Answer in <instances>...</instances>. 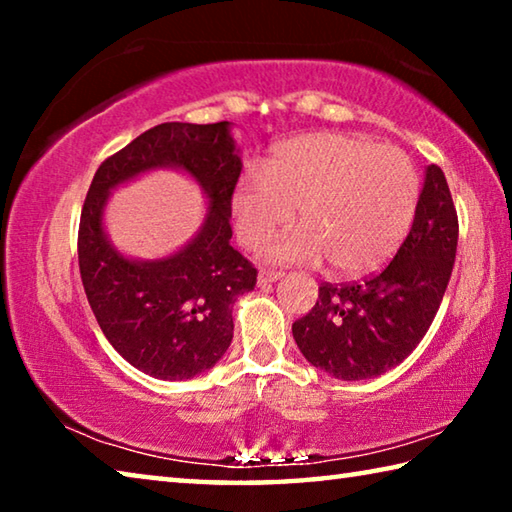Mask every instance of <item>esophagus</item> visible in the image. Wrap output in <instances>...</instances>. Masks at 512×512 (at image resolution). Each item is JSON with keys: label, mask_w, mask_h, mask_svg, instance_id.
<instances>
[{"label": "esophagus", "mask_w": 512, "mask_h": 512, "mask_svg": "<svg viewBox=\"0 0 512 512\" xmlns=\"http://www.w3.org/2000/svg\"><path fill=\"white\" fill-rule=\"evenodd\" d=\"M280 277H282L280 271H273V268H259L257 284H259V287H264V284H271L275 280H280Z\"/></svg>", "instance_id": "esophagus-1"}]
</instances>
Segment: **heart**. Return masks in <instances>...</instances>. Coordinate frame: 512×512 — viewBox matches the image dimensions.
Here are the masks:
<instances>
[{"instance_id": "b5f03b06", "label": "heart", "mask_w": 512, "mask_h": 512, "mask_svg": "<svg viewBox=\"0 0 512 512\" xmlns=\"http://www.w3.org/2000/svg\"><path fill=\"white\" fill-rule=\"evenodd\" d=\"M418 198V173L400 149L318 133L280 144L262 173H246L232 194V216L241 244L257 248L298 210L302 230L282 237L268 257L282 264L327 259L336 273L359 277L395 255Z\"/></svg>"}]
</instances>
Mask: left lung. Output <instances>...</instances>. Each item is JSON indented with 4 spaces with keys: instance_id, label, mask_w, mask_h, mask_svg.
I'll return each mask as SVG.
<instances>
[{
    "instance_id": "8db88e82",
    "label": "left lung",
    "mask_w": 512,
    "mask_h": 512,
    "mask_svg": "<svg viewBox=\"0 0 512 512\" xmlns=\"http://www.w3.org/2000/svg\"><path fill=\"white\" fill-rule=\"evenodd\" d=\"M458 246L447 178L429 164L409 235L381 271L361 282H323L307 316L293 323L305 359L336 379L391 370L418 348L443 302Z\"/></svg>"
}]
</instances>
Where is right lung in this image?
I'll return each instance as SVG.
<instances>
[{"label": "right lung", "instance_id": "add662e5", "mask_svg": "<svg viewBox=\"0 0 512 512\" xmlns=\"http://www.w3.org/2000/svg\"><path fill=\"white\" fill-rule=\"evenodd\" d=\"M180 166L204 185L211 210L199 237L160 263H131L100 228L107 192L153 166ZM241 160L228 121H167L101 162L79 223V268L101 332L131 366L158 379H189L219 361L232 341V305L253 291L257 268L230 246L232 194Z\"/></svg>", "mask_w": 512, "mask_h": 512}]
</instances>
